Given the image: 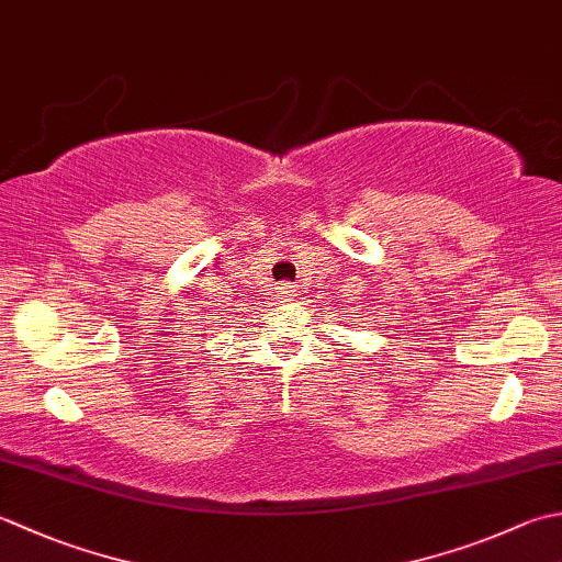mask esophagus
Segmentation results:
<instances>
[{
    "mask_svg": "<svg viewBox=\"0 0 562 562\" xmlns=\"http://www.w3.org/2000/svg\"><path fill=\"white\" fill-rule=\"evenodd\" d=\"M292 284H288V282H282V284H278V288H274V294H278V300H282V296H292Z\"/></svg>",
    "mask_w": 562,
    "mask_h": 562,
    "instance_id": "esophagus-1",
    "label": "esophagus"
}]
</instances>
